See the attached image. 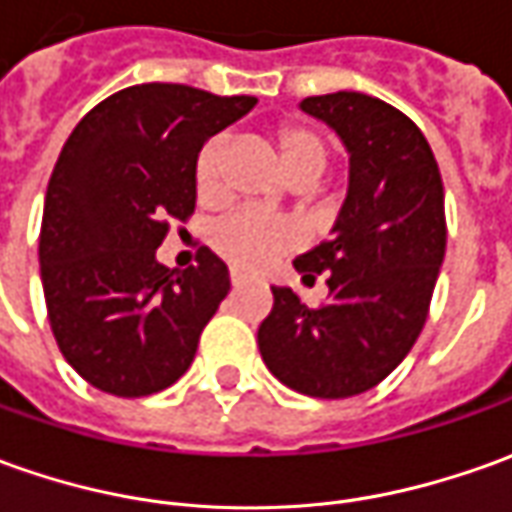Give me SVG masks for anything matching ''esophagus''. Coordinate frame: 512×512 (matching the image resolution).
I'll return each instance as SVG.
<instances>
[{
  "label": "esophagus",
  "instance_id": "1",
  "mask_svg": "<svg viewBox=\"0 0 512 512\" xmlns=\"http://www.w3.org/2000/svg\"><path fill=\"white\" fill-rule=\"evenodd\" d=\"M229 280H232V285L238 288V285L246 283V274H243V271H238V269H232V271H229Z\"/></svg>",
  "mask_w": 512,
  "mask_h": 512
}]
</instances>
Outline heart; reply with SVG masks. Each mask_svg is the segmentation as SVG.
<instances>
[{
	"label": "heart",
	"instance_id": "b5f03b06",
	"mask_svg": "<svg viewBox=\"0 0 512 512\" xmlns=\"http://www.w3.org/2000/svg\"><path fill=\"white\" fill-rule=\"evenodd\" d=\"M266 139H269L274 159L280 165L285 184L305 190V187H314L322 179V173L328 170V142L311 125L285 120V123L274 125ZM224 151H227L224 139H210L198 151L196 165H193V182H196V193L201 201L221 198ZM210 241L212 249L235 269L263 271L294 246V232L280 221H266L252 212H238L212 229Z\"/></svg>",
	"mask_w": 512,
	"mask_h": 512
}]
</instances>
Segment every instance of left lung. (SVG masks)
Here are the masks:
<instances>
[{"mask_svg": "<svg viewBox=\"0 0 512 512\" xmlns=\"http://www.w3.org/2000/svg\"><path fill=\"white\" fill-rule=\"evenodd\" d=\"M350 154V184L328 241L294 260L305 283L328 277L308 308L271 285L257 330L277 381L311 398H350L381 384L417 342L446 257L443 179L429 142L403 111L361 92L305 97Z\"/></svg>", "mask_w": 512, "mask_h": 512, "instance_id": "left-lung-1", "label": "left lung"}]
</instances>
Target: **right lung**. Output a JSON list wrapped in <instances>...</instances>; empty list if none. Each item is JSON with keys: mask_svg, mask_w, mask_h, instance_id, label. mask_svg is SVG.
<instances>
[{"mask_svg": "<svg viewBox=\"0 0 512 512\" xmlns=\"http://www.w3.org/2000/svg\"><path fill=\"white\" fill-rule=\"evenodd\" d=\"M257 100L184 83H139L75 125L55 162L38 235L55 342L75 373L117 398L176 384L229 294L227 263L201 246L196 266L156 260L173 221L196 210L201 145Z\"/></svg>", "mask_w": 512, "mask_h": 512, "instance_id": "add662e5", "label": "right lung"}]
</instances>
